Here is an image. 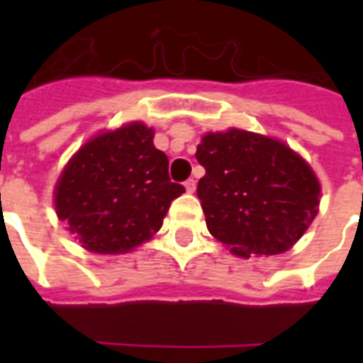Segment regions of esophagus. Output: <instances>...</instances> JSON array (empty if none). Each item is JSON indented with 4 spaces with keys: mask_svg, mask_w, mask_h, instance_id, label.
<instances>
[{
    "mask_svg": "<svg viewBox=\"0 0 363 363\" xmlns=\"http://www.w3.org/2000/svg\"><path fill=\"white\" fill-rule=\"evenodd\" d=\"M184 188H186L188 194H194L196 192V181H194V179H188V181L184 182Z\"/></svg>",
    "mask_w": 363,
    "mask_h": 363,
    "instance_id": "obj_1",
    "label": "esophagus"
}]
</instances>
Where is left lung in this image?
I'll return each instance as SVG.
<instances>
[{
  "label": "left lung",
  "instance_id": "8db88e82",
  "mask_svg": "<svg viewBox=\"0 0 363 363\" xmlns=\"http://www.w3.org/2000/svg\"><path fill=\"white\" fill-rule=\"evenodd\" d=\"M198 198L211 235L241 258L286 252L307 232L320 182L299 154L252 131H209L196 152Z\"/></svg>",
  "mask_w": 363,
  "mask_h": 363
}]
</instances>
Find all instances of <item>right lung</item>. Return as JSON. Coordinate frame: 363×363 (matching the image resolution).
Here are the masks:
<instances>
[{
    "instance_id": "1",
    "label": "right lung",
    "mask_w": 363,
    "mask_h": 363,
    "mask_svg": "<svg viewBox=\"0 0 363 363\" xmlns=\"http://www.w3.org/2000/svg\"><path fill=\"white\" fill-rule=\"evenodd\" d=\"M154 130L130 122L84 143L62 171L54 205L82 247L130 252L164 224L184 186L171 182L169 160L154 147Z\"/></svg>"
}]
</instances>
